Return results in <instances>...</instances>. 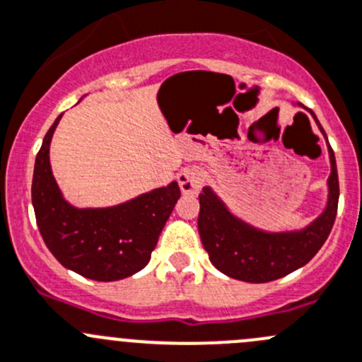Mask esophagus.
Here are the masks:
<instances>
[{
    "label": "esophagus",
    "instance_id": "34e87169",
    "mask_svg": "<svg viewBox=\"0 0 362 362\" xmlns=\"http://www.w3.org/2000/svg\"><path fill=\"white\" fill-rule=\"evenodd\" d=\"M178 185L184 194H198L203 185V173L199 168L189 166L178 173Z\"/></svg>",
    "mask_w": 362,
    "mask_h": 362
}]
</instances>
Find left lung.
Returning <instances> with one entry per match:
<instances>
[{
	"label": "left lung",
	"mask_w": 362,
	"mask_h": 362,
	"mask_svg": "<svg viewBox=\"0 0 362 362\" xmlns=\"http://www.w3.org/2000/svg\"><path fill=\"white\" fill-rule=\"evenodd\" d=\"M303 106V104H299ZM325 136L315 113L308 110ZM331 175L327 205L303 230L263 231L233 216L223 199L206 185L199 194L198 231L203 247L217 270L245 283H269L306 265L327 240L338 212L339 182L334 152L327 141Z\"/></svg>",
	"instance_id": "obj_1"
}]
</instances>
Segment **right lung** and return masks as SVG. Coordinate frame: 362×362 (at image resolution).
I'll use <instances>...</instances> for the list:
<instances>
[{
  "label": "right lung",
  "instance_id": "add662e5",
  "mask_svg": "<svg viewBox=\"0 0 362 362\" xmlns=\"http://www.w3.org/2000/svg\"><path fill=\"white\" fill-rule=\"evenodd\" d=\"M58 117L35 159L31 202L49 251L65 269L95 281H118L150 262L159 235L180 198V187L139 194L106 209H77L63 198L49 163V145Z\"/></svg>",
  "mask_w": 362,
  "mask_h": 362
}]
</instances>
